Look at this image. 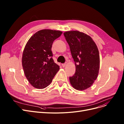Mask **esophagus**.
<instances>
[{
	"mask_svg": "<svg viewBox=\"0 0 124 124\" xmlns=\"http://www.w3.org/2000/svg\"><path fill=\"white\" fill-rule=\"evenodd\" d=\"M62 67H65V66H66V64H65V63H64V64H62Z\"/></svg>",
	"mask_w": 124,
	"mask_h": 124,
	"instance_id": "esophagus-1",
	"label": "esophagus"
}]
</instances>
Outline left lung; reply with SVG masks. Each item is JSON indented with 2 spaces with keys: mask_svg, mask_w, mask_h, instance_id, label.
<instances>
[{
  "mask_svg": "<svg viewBox=\"0 0 124 124\" xmlns=\"http://www.w3.org/2000/svg\"><path fill=\"white\" fill-rule=\"evenodd\" d=\"M76 67L74 75L69 77L71 85L78 90L92 86L98 76L99 51L93 39L84 32L70 31L64 32Z\"/></svg>",
  "mask_w": 124,
  "mask_h": 124,
  "instance_id": "1",
  "label": "left lung"
}]
</instances>
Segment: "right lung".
Listing matches in <instances>:
<instances>
[{"instance_id":"right-lung-1","label":"right lung","mask_w":124,"mask_h":124,"mask_svg":"<svg viewBox=\"0 0 124 124\" xmlns=\"http://www.w3.org/2000/svg\"><path fill=\"white\" fill-rule=\"evenodd\" d=\"M60 31L44 29L32 35L26 44L22 66L28 81L35 88L43 89L51 84L60 68L52 58V44L59 37Z\"/></svg>"}]
</instances>
